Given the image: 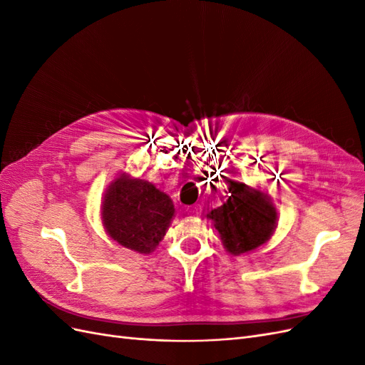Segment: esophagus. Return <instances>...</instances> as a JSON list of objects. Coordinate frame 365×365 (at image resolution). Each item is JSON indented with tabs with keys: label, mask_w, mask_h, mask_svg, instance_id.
I'll return each mask as SVG.
<instances>
[{
	"label": "esophagus",
	"mask_w": 365,
	"mask_h": 365,
	"mask_svg": "<svg viewBox=\"0 0 365 365\" xmlns=\"http://www.w3.org/2000/svg\"><path fill=\"white\" fill-rule=\"evenodd\" d=\"M185 213L189 215V216H200L201 215V207L200 205H190V207H187L185 208Z\"/></svg>",
	"instance_id": "obj_1"
}]
</instances>
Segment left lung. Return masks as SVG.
Here are the masks:
<instances>
[{"label":"left lung","mask_w":365,"mask_h":365,"mask_svg":"<svg viewBox=\"0 0 365 365\" xmlns=\"http://www.w3.org/2000/svg\"><path fill=\"white\" fill-rule=\"evenodd\" d=\"M224 204L207 213L222 245L231 256L257 250L271 239L279 225V212L260 187L228 181Z\"/></svg>","instance_id":"left-lung-1"}]
</instances>
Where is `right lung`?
I'll use <instances>...</instances> for the list:
<instances>
[{
	"label": "right lung",
	"instance_id": "1",
	"mask_svg": "<svg viewBox=\"0 0 365 365\" xmlns=\"http://www.w3.org/2000/svg\"><path fill=\"white\" fill-rule=\"evenodd\" d=\"M101 216L108 236L118 245L150 254L169 230L175 207L152 182L123 172L105 190Z\"/></svg>",
	"mask_w": 365,
	"mask_h": 365
}]
</instances>
